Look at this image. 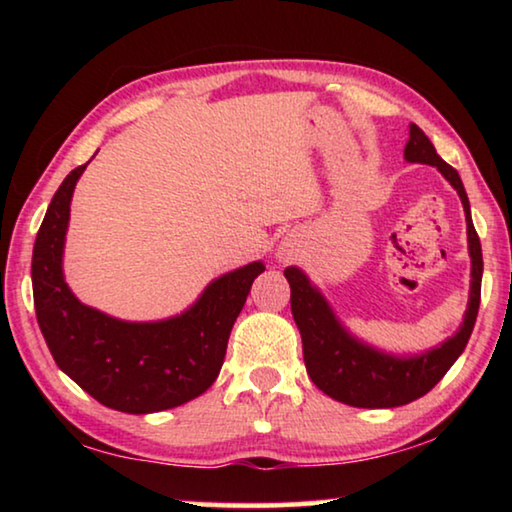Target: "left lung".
I'll return each mask as SVG.
<instances>
[{
	"label": "left lung",
	"mask_w": 512,
	"mask_h": 512,
	"mask_svg": "<svg viewBox=\"0 0 512 512\" xmlns=\"http://www.w3.org/2000/svg\"><path fill=\"white\" fill-rule=\"evenodd\" d=\"M404 158L406 162L436 167L461 196L465 210L467 248H470L472 259L470 302H467L463 325L458 327L452 339L440 343L438 348L413 354V357H395V354L381 352L359 341L343 327L323 293L309 282V277L298 266L284 268V277L291 287V314L300 329L302 354H305L311 381L336 402L359 406V409H393V406L409 404L427 395L461 357L470 341L476 314H479L483 255L461 176L440 158L429 137L415 124L409 126Z\"/></svg>",
	"instance_id": "1"
}]
</instances>
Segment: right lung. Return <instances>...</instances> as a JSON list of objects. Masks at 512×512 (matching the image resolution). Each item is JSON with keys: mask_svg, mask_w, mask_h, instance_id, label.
Listing matches in <instances>:
<instances>
[{"mask_svg": "<svg viewBox=\"0 0 512 512\" xmlns=\"http://www.w3.org/2000/svg\"><path fill=\"white\" fill-rule=\"evenodd\" d=\"M88 162L69 171L47 207L31 259L33 302L51 357L103 406L155 413L203 395L219 377L232 325L262 262L216 277L180 316L119 320L74 296L63 275L69 203Z\"/></svg>", "mask_w": 512, "mask_h": 512, "instance_id": "obj_1", "label": "right lung"}]
</instances>
